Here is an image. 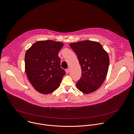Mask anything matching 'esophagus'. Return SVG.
I'll return each mask as SVG.
<instances>
[{
    "mask_svg": "<svg viewBox=\"0 0 134 134\" xmlns=\"http://www.w3.org/2000/svg\"><path fill=\"white\" fill-rule=\"evenodd\" d=\"M69 71V68H67L66 69V73H68Z\"/></svg>",
    "mask_w": 134,
    "mask_h": 134,
    "instance_id": "esophagus-1",
    "label": "esophagus"
}]
</instances>
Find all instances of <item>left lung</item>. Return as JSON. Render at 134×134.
Instances as JSON below:
<instances>
[{"mask_svg":"<svg viewBox=\"0 0 134 134\" xmlns=\"http://www.w3.org/2000/svg\"><path fill=\"white\" fill-rule=\"evenodd\" d=\"M80 64L82 76L76 83L77 88L84 94L98 90L107 76L109 57L99 42L85 40L71 43Z\"/></svg>","mask_w":134,"mask_h":134,"instance_id":"obj_1","label":"left lung"}]
</instances>
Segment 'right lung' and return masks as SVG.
Wrapping results in <instances>:
<instances>
[{
	"label": "right lung",
	"mask_w": 134,
	"mask_h": 134,
	"mask_svg": "<svg viewBox=\"0 0 134 134\" xmlns=\"http://www.w3.org/2000/svg\"><path fill=\"white\" fill-rule=\"evenodd\" d=\"M63 46L61 42L51 40L38 41L26 52L25 72L29 82L37 92L48 94L59 87L65 75L58 56Z\"/></svg>",
	"instance_id": "obj_1"
}]
</instances>
